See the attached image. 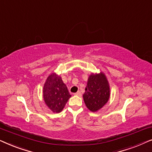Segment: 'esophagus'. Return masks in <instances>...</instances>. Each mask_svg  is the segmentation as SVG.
Wrapping results in <instances>:
<instances>
[{"instance_id":"34e87169","label":"esophagus","mask_w":152,"mask_h":152,"mask_svg":"<svg viewBox=\"0 0 152 152\" xmlns=\"http://www.w3.org/2000/svg\"><path fill=\"white\" fill-rule=\"evenodd\" d=\"M74 95H77V96H81V95H82V93H81L80 91H77V92L75 93Z\"/></svg>"}]
</instances>
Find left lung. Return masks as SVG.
Returning a JSON list of instances; mask_svg holds the SVG:
<instances>
[{"label": "left lung", "mask_w": 152, "mask_h": 152, "mask_svg": "<svg viewBox=\"0 0 152 152\" xmlns=\"http://www.w3.org/2000/svg\"><path fill=\"white\" fill-rule=\"evenodd\" d=\"M110 97V86L105 74L92 73L89 75L83 98L86 107L92 112L102 109Z\"/></svg>", "instance_id": "left-lung-1"}]
</instances>
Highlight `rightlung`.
<instances>
[{"instance_id": "1", "label": "right lung", "mask_w": 152, "mask_h": 152, "mask_svg": "<svg viewBox=\"0 0 152 152\" xmlns=\"http://www.w3.org/2000/svg\"><path fill=\"white\" fill-rule=\"evenodd\" d=\"M43 97L45 104L53 113H59L64 109L71 95L61 77L56 72H53L45 80Z\"/></svg>"}]
</instances>
